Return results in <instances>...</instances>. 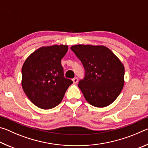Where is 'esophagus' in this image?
<instances>
[{
	"label": "esophagus",
	"instance_id": "obj_1",
	"mask_svg": "<svg viewBox=\"0 0 148 148\" xmlns=\"http://www.w3.org/2000/svg\"><path fill=\"white\" fill-rule=\"evenodd\" d=\"M72 81H73V83L74 84H77V81H78V79H77V77H74V78L72 79Z\"/></svg>",
	"mask_w": 148,
	"mask_h": 148
}]
</instances>
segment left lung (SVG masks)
<instances>
[{"label":"left lung","instance_id":"left-lung-1","mask_svg":"<svg viewBox=\"0 0 148 148\" xmlns=\"http://www.w3.org/2000/svg\"><path fill=\"white\" fill-rule=\"evenodd\" d=\"M71 49L85 69L78 87L93 106L102 108L112 104L124 85V66L111 50L102 46L75 45Z\"/></svg>","mask_w":148,"mask_h":148}]
</instances>
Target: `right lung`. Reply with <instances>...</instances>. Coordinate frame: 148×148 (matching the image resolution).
<instances>
[{"label":"right lung","mask_w":148,"mask_h":148,"mask_svg":"<svg viewBox=\"0 0 148 148\" xmlns=\"http://www.w3.org/2000/svg\"><path fill=\"white\" fill-rule=\"evenodd\" d=\"M67 51L66 45L42 47L25 61L21 69L22 87L37 107L48 110L57 106L73 83L64 77L61 65Z\"/></svg>","instance_id":"obj_1"}]
</instances>
